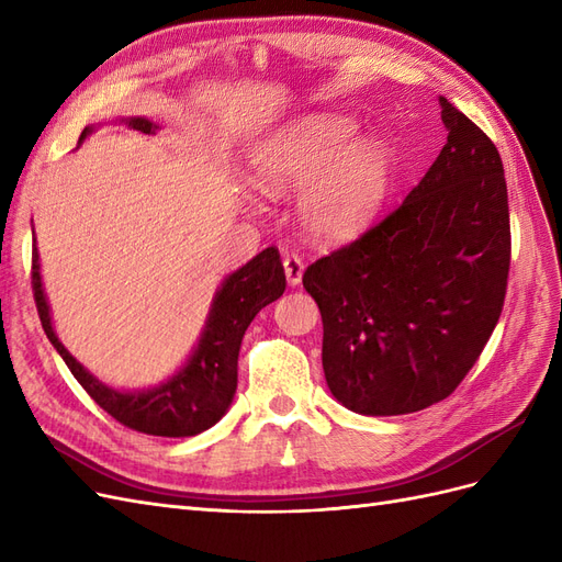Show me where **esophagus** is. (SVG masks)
<instances>
[{"label":"esophagus","instance_id":"esophagus-1","mask_svg":"<svg viewBox=\"0 0 562 562\" xmlns=\"http://www.w3.org/2000/svg\"><path fill=\"white\" fill-rule=\"evenodd\" d=\"M283 269H285V279L291 285H297L302 281V274H304V262L300 255L295 252H285L283 255Z\"/></svg>","mask_w":562,"mask_h":562}]
</instances>
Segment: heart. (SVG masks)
I'll list each match as a JSON object with an SVG mask.
<instances>
[{
  "label": "heart",
  "mask_w": 562,
  "mask_h": 562,
  "mask_svg": "<svg viewBox=\"0 0 562 562\" xmlns=\"http://www.w3.org/2000/svg\"><path fill=\"white\" fill-rule=\"evenodd\" d=\"M342 116H307L269 138L250 159V182L267 194L297 192L302 227L321 241H345L378 213L391 151L380 138H356Z\"/></svg>",
  "instance_id": "heart-1"
}]
</instances>
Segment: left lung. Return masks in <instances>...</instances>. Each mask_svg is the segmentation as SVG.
I'll use <instances>...</instances> for the list:
<instances>
[{
	"label": "left lung",
	"mask_w": 562,
	"mask_h": 562,
	"mask_svg": "<svg viewBox=\"0 0 562 562\" xmlns=\"http://www.w3.org/2000/svg\"><path fill=\"white\" fill-rule=\"evenodd\" d=\"M448 143L403 203L302 277L323 318V372L359 415L448 398L495 330L512 265L499 151L440 95Z\"/></svg>",
	"instance_id": "left-lung-1"
}]
</instances>
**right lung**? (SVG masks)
Listing matches in <instances>:
<instances>
[{"mask_svg":"<svg viewBox=\"0 0 562 562\" xmlns=\"http://www.w3.org/2000/svg\"><path fill=\"white\" fill-rule=\"evenodd\" d=\"M124 124L140 133H155L159 126L145 116L122 119ZM93 126L81 131L79 143ZM285 291V274L279 250L271 246L250 262L229 274L213 297L209 321L203 326L199 345L176 375L145 391H116L98 382L75 356L63 347L50 326L48 302L42 288L40 252L32 241V293H35L42 328L48 342L63 356L75 380L87 389V394L124 427L149 434L184 438L211 429L227 413L236 391V366L246 328L262 307L274 302Z\"/></svg>","mask_w":562,"mask_h":562,"instance_id":"add662e5","label":"right lung"}]
</instances>
